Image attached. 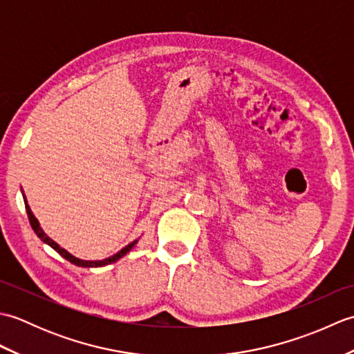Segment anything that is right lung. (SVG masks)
Masks as SVG:
<instances>
[{"label":"right lung","instance_id":"right-lung-1","mask_svg":"<svg viewBox=\"0 0 354 354\" xmlns=\"http://www.w3.org/2000/svg\"><path fill=\"white\" fill-rule=\"evenodd\" d=\"M24 204H26V212H27V216H28V221H30V225H32V228H33V231L36 232V236L39 237L44 243H47V245H50L53 250L55 251H57L59 254L62 255L64 259H66L68 261H71L73 265H76V266H82V268H99V266H104V265H109V263H114V261H117L118 259H122L123 255L126 254V252H129L131 250H132V246L137 243V240H133L132 243H129L127 246H124L122 251H118L117 254H114L112 255V257H108V259H104V260H95V261H89V260H80V259H76L74 257V255H71L70 252H66L64 248H61L59 246L55 240H51L47 234H45V232L42 231V228L39 227V222H37V219L36 217L33 216V213H32V209H30V207L27 205V201H26V196H24Z\"/></svg>","mask_w":354,"mask_h":354}]
</instances>
